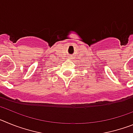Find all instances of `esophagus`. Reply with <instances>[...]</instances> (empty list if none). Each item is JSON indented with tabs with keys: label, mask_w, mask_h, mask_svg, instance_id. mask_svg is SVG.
<instances>
[{
	"label": "esophagus",
	"mask_w": 133,
	"mask_h": 133,
	"mask_svg": "<svg viewBox=\"0 0 133 133\" xmlns=\"http://www.w3.org/2000/svg\"><path fill=\"white\" fill-rule=\"evenodd\" d=\"M70 59H72V57H70Z\"/></svg>",
	"instance_id": "esophagus-1"
}]
</instances>
